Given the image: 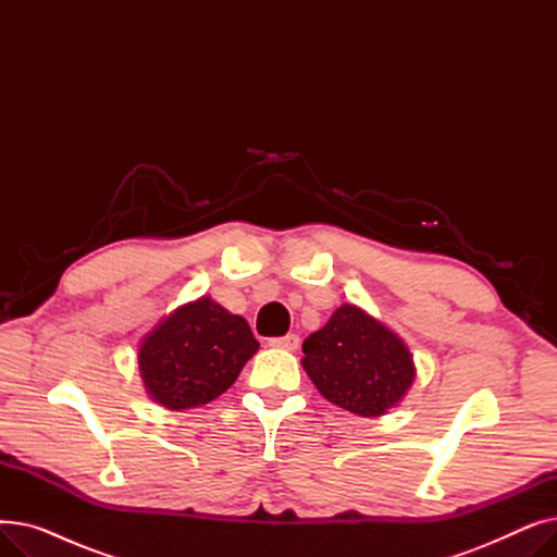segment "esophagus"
<instances>
[{
	"label": "esophagus",
	"mask_w": 557,
	"mask_h": 557,
	"mask_svg": "<svg viewBox=\"0 0 557 557\" xmlns=\"http://www.w3.org/2000/svg\"><path fill=\"white\" fill-rule=\"evenodd\" d=\"M271 345L280 347V349H288V352H294V349H298V345H300V338L296 334H286L282 338H271Z\"/></svg>",
	"instance_id": "1"
}]
</instances>
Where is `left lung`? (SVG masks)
I'll list each match as a JSON object with an SVG mask.
<instances>
[{
    "instance_id": "obj_1",
    "label": "left lung",
    "mask_w": 557,
    "mask_h": 557,
    "mask_svg": "<svg viewBox=\"0 0 557 557\" xmlns=\"http://www.w3.org/2000/svg\"><path fill=\"white\" fill-rule=\"evenodd\" d=\"M302 368L318 393L359 418H382L416 382L411 349L357 305H341L302 343Z\"/></svg>"
}]
</instances>
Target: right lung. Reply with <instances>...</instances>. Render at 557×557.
Listing matches in <instances>:
<instances>
[{
	"mask_svg": "<svg viewBox=\"0 0 557 557\" xmlns=\"http://www.w3.org/2000/svg\"><path fill=\"white\" fill-rule=\"evenodd\" d=\"M257 349L246 318L200 296L166 313L139 341V376L156 404L185 411L223 395Z\"/></svg>",
	"mask_w": 557,
	"mask_h": 557,
	"instance_id": "right-lung-1",
	"label": "right lung"
}]
</instances>
